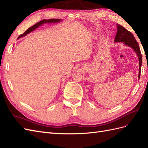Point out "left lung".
<instances>
[{
	"mask_svg": "<svg viewBox=\"0 0 148 148\" xmlns=\"http://www.w3.org/2000/svg\"><path fill=\"white\" fill-rule=\"evenodd\" d=\"M117 32L116 34L114 42H123L125 45L132 47L134 51L136 52L138 57L139 60V75L138 79L140 77L141 73V67L142 65V55L140 51V46L135 39L133 34L130 32L127 29H125L123 26L120 25H117Z\"/></svg>",
	"mask_w": 148,
	"mask_h": 148,
	"instance_id": "obj_1",
	"label": "left lung"
}]
</instances>
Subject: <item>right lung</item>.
Wrapping results in <instances>:
<instances>
[{"mask_svg":"<svg viewBox=\"0 0 148 148\" xmlns=\"http://www.w3.org/2000/svg\"><path fill=\"white\" fill-rule=\"evenodd\" d=\"M60 21H61L60 19H56V18H52V19H49V20H42L41 21H40L39 22H38V23H37L36 24L34 25L33 26H31V27L29 28L27 30L25 31L24 33L20 34L18 36V39L25 36L29 34L30 32H31V31H34V29H36V28H38L39 26L42 25L44 23H58V22H60Z\"/></svg>","mask_w":148,"mask_h":148,"instance_id":"right-lung-1","label":"right lung"}]
</instances>
